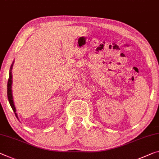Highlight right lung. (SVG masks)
<instances>
[{
  "instance_id": "add662e5",
  "label": "right lung",
  "mask_w": 159,
  "mask_h": 159,
  "mask_svg": "<svg viewBox=\"0 0 159 159\" xmlns=\"http://www.w3.org/2000/svg\"><path fill=\"white\" fill-rule=\"evenodd\" d=\"M13 63L12 62V64L11 66V69H10V73H9V79H8V81H7V98H8V101L10 102V105H11V106L12 107V110H13V112H15V114H16V116L17 118V113L16 112V107H15V105H14V102H13V99H12V65H13Z\"/></svg>"
}]
</instances>
